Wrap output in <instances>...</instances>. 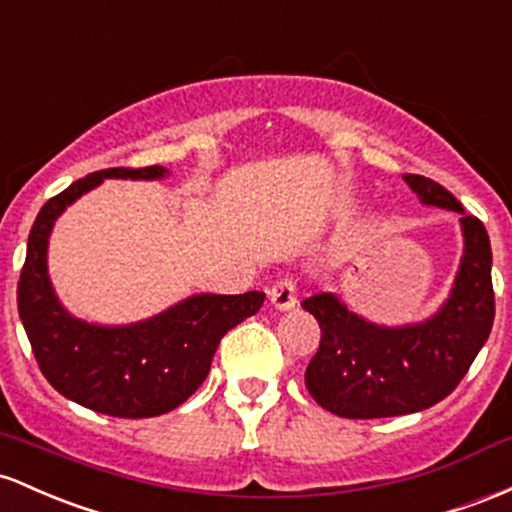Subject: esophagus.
<instances>
[{"mask_svg":"<svg viewBox=\"0 0 512 512\" xmlns=\"http://www.w3.org/2000/svg\"><path fill=\"white\" fill-rule=\"evenodd\" d=\"M268 297H271V304L280 312H287L297 304V283L292 278H280L271 290H268Z\"/></svg>","mask_w":512,"mask_h":512,"instance_id":"34e87169","label":"esophagus"}]
</instances>
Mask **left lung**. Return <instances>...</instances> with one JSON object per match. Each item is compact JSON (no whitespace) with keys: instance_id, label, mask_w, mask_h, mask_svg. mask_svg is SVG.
Wrapping results in <instances>:
<instances>
[{"instance_id":"left-lung-1","label":"left lung","mask_w":512,"mask_h":512,"mask_svg":"<svg viewBox=\"0 0 512 512\" xmlns=\"http://www.w3.org/2000/svg\"><path fill=\"white\" fill-rule=\"evenodd\" d=\"M404 181L423 205L457 212L462 261L447 300L418 324H375L331 292L302 302L321 329L304 384L319 406L343 418L404 416L435 406L462 382L493 326V256L486 227L440 183L416 174H406Z\"/></svg>"}]
</instances>
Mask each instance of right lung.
Here are the masks:
<instances>
[{
    "instance_id": "obj_1",
    "label": "right lung",
    "mask_w": 512,
    "mask_h": 512,
    "mask_svg": "<svg viewBox=\"0 0 512 512\" xmlns=\"http://www.w3.org/2000/svg\"><path fill=\"white\" fill-rule=\"evenodd\" d=\"M169 169H103L50 198L28 234L19 278V317L40 372L70 401L118 418H152L174 411L210 372L212 355L229 329L254 317L263 292H200L145 321L123 326L77 319L57 300L48 275V239L55 220L103 179L154 181Z\"/></svg>"
}]
</instances>
